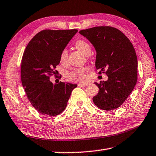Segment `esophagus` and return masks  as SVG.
<instances>
[{
  "label": "esophagus",
  "instance_id": "obj_1",
  "mask_svg": "<svg viewBox=\"0 0 156 156\" xmlns=\"http://www.w3.org/2000/svg\"><path fill=\"white\" fill-rule=\"evenodd\" d=\"M78 85L79 87H86L88 85V83H78Z\"/></svg>",
  "mask_w": 156,
  "mask_h": 156
}]
</instances>
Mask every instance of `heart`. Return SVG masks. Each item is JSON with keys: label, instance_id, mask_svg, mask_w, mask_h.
<instances>
[{"label": "heart", "instance_id": "obj_1", "mask_svg": "<svg viewBox=\"0 0 156 156\" xmlns=\"http://www.w3.org/2000/svg\"><path fill=\"white\" fill-rule=\"evenodd\" d=\"M75 47L78 51L83 53L85 56H89L91 52V46L89 45L88 43L83 39H79L75 43ZM67 51L66 49H63L60 53V60L61 62H65L67 60ZM89 72L87 68H79L72 71V72L68 73L67 75V78L68 80L72 81H77V82H83L85 81L87 79V74Z\"/></svg>", "mask_w": 156, "mask_h": 156}]
</instances>
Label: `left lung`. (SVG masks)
I'll list each match as a JSON object with an SVG mask.
<instances>
[{
    "instance_id": "8db88e82",
    "label": "left lung",
    "mask_w": 156,
    "mask_h": 156,
    "mask_svg": "<svg viewBox=\"0 0 156 156\" xmlns=\"http://www.w3.org/2000/svg\"><path fill=\"white\" fill-rule=\"evenodd\" d=\"M96 51V68L106 73L107 81L95 84L99 91L93 98L102 110L115 109L123 104L135 87L138 60L133 46L122 31L110 26H100L79 31Z\"/></svg>"
}]
</instances>
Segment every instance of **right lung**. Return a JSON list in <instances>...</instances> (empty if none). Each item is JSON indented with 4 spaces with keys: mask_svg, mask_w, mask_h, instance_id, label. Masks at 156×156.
Listing matches in <instances>:
<instances>
[{
    "mask_svg": "<svg viewBox=\"0 0 156 156\" xmlns=\"http://www.w3.org/2000/svg\"><path fill=\"white\" fill-rule=\"evenodd\" d=\"M77 30H44L34 36L26 47L21 61L23 87L31 104L41 114L61 113L76 84H53L49 77L60 63V55Z\"/></svg>",
    "mask_w": 156,
    "mask_h": 156,
    "instance_id": "obj_1",
    "label": "right lung"
}]
</instances>
